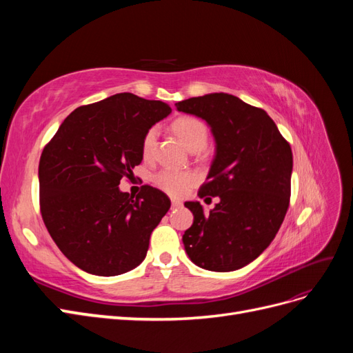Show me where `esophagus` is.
Returning <instances> with one entry per match:
<instances>
[{
	"mask_svg": "<svg viewBox=\"0 0 353 353\" xmlns=\"http://www.w3.org/2000/svg\"><path fill=\"white\" fill-rule=\"evenodd\" d=\"M172 208L176 209V208H183V201L179 200H172Z\"/></svg>",
	"mask_w": 353,
	"mask_h": 353,
	"instance_id": "obj_1",
	"label": "esophagus"
}]
</instances>
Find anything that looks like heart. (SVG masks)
<instances>
[{"label": "heart", "instance_id": "b5f03b06", "mask_svg": "<svg viewBox=\"0 0 353 353\" xmlns=\"http://www.w3.org/2000/svg\"><path fill=\"white\" fill-rule=\"evenodd\" d=\"M172 131L179 138V141L184 144L188 152L199 153L206 147L209 140V131L206 123L197 119L193 116H184L179 117L172 123ZM157 145V130L150 128L141 141V153L144 159H152L156 152ZM196 183V176L191 172H179V170H170L165 169L160 170L159 174L154 175V184L163 190L165 193L181 197L184 196L187 191L193 187Z\"/></svg>", "mask_w": 353, "mask_h": 353}]
</instances>
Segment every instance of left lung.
<instances>
[{"instance_id": "obj_1", "label": "left lung", "mask_w": 353, "mask_h": 353, "mask_svg": "<svg viewBox=\"0 0 353 353\" xmlns=\"http://www.w3.org/2000/svg\"><path fill=\"white\" fill-rule=\"evenodd\" d=\"M210 126L216 154L199 197H218L209 212L185 201L194 215L183 236L191 262L228 272L253 262L279 232L290 201L293 154L265 110L236 95L212 92L175 104Z\"/></svg>"}]
</instances>
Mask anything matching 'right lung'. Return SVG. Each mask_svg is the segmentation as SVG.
Wrapping results in <instances>:
<instances>
[{"instance_id":"obj_1","label":"right lung","mask_w":353,"mask_h":353,"mask_svg":"<svg viewBox=\"0 0 353 353\" xmlns=\"http://www.w3.org/2000/svg\"><path fill=\"white\" fill-rule=\"evenodd\" d=\"M172 109L131 92L74 109L39 159L41 215L51 239L82 271L113 276L140 265L170 200L144 185L119 190L141 163V141Z\"/></svg>"}]
</instances>
